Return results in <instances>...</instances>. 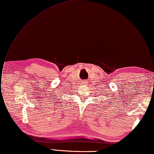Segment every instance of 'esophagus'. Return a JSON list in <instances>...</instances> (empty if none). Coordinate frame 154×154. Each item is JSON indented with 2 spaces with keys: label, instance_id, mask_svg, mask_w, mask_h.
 I'll return each instance as SVG.
<instances>
[{
  "label": "esophagus",
  "instance_id": "esophagus-1",
  "mask_svg": "<svg viewBox=\"0 0 154 154\" xmlns=\"http://www.w3.org/2000/svg\"><path fill=\"white\" fill-rule=\"evenodd\" d=\"M87 83H88L87 81H84V82H83V84H87Z\"/></svg>",
  "mask_w": 154,
  "mask_h": 154
}]
</instances>
